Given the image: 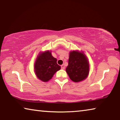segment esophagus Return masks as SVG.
I'll return each instance as SVG.
<instances>
[{"instance_id": "34e87169", "label": "esophagus", "mask_w": 120, "mask_h": 120, "mask_svg": "<svg viewBox=\"0 0 120 120\" xmlns=\"http://www.w3.org/2000/svg\"><path fill=\"white\" fill-rule=\"evenodd\" d=\"M61 67L62 69H65V66H64V64L61 65Z\"/></svg>"}]
</instances>
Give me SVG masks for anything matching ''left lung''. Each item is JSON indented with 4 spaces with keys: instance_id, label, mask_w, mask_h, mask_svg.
Listing matches in <instances>:
<instances>
[{
    "instance_id": "8db88e82",
    "label": "left lung",
    "mask_w": 120,
    "mask_h": 120,
    "mask_svg": "<svg viewBox=\"0 0 120 120\" xmlns=\"http://www.w3.org/2000/svg\"><path fill=\"white\" fill-rule=\"evenodd\" d=\"M88 58L82 51H71L69 52L68 65L66 72L71 80L78 82L86 79L89 72Z\"/></svg>"
}]
</instances>
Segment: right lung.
Here are the masks:
<instances>
[{"label":"right lung","mask_w":120,"mask_h":120,"mask_svg":"<svg viewBox=\"0 0 120 120\" xmlns=\"http://www.w3.org/2000/svg\"><path fill=\"white\" fill-rule=\"evenodd\" d=\"M57 60L52 56L51 51L40 52L34 63V72L37 78L43 82L52 79L61 67L56 63Z\"/></svg>","instance_id":"right-lung-1"}]
</instances>
